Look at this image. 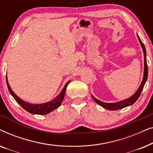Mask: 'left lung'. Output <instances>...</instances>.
I'll use <instances>...</instances> for the list:
<instances>
[{
	"mask_svg": "<svg viewBox=\"0 0 153 153\" xmlns=\"http://www.w3.org/2000/svg\"><path fill=\"white\" fill-rule=\"evenodd\" d=\"M138 38H139V40L140 42V43H141V47H142V49H143V53H144V74H143V81H142V82L141 83V85H140L139 89L137 90V91L136 92V93L134 94L131 97H130L129 98H127V99H126V100H123V101L116 102V103H105V102L100 101L99 100L96 99L95 97H94L93 96H92V97L93 98L94 100H95V101L97 102L98 104H100V105L102 106V107L105 108L106 109L111 110V111H115V110L120 109V108H125V107H126V106L131 105V104H133L138 100V98L139 97L140 95H141L142 91H143L144 85H145V83L148 79V69L147 61H146V51L145 46H144L143 43L141 42V39L139 38V35H138Z\"/></svg>",
	"mask_w": 153,
	"mask_h": 153,
	"instance_id": "8db88e82",
	"label": "left lung"
}]
</instances>
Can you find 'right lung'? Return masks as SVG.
<instances>
[{
	"mask_svg": "<svg viewBox=\"0 0 153 153\" xmlns=\"http://www.w3.org/2000/svg\"><path fill=\"white\" fill-rule=\"evenodd\" d=\"M6 82H7V85L10 94H11L12 97L14 98V100L18 102V104H19L22 107H23L25 110L32 114L46 115L49 114V113L51 112L52 111L58 108L60 106L61 102L64 99V96L65 94L67 86H68V85L70 83V81H69L68 82L66 83L65 85L63 88V89H62V91H61V93H60L56 98H54V99L52 100L51 101L47 102V103L40 104H33L28 103V102H24V100H22L21 98L19 97L17 95H16L14 92L12 91V90L10 86L9 83H8L7 76H6Z\"/></svg>",
	"mask_w": 153,
	"mask_h": 153,
	"instance_id": "add662e5",
	"label": "right lung"
}]
</instances>
